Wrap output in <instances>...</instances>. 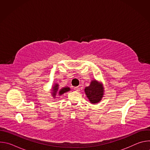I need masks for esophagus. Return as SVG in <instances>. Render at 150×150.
I'll list each match as a JSON object with an SVG mask.
<instances>
[{"label":"esophagus","mask_w":150,"mask_h":150,"mask_svg":"<svg viewBox=\"0 0 150 150\" xmlns=\"http://www.w3.org/2000/svg\"><path fill=\"white\" fill-rule=\"evenodd\" d=\"M74 90L76 91H79V87H74Z\"/></svg>","instance_id":"34e87169"}]
</instances>
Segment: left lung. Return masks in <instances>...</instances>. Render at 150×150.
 Wrapping results in <instances>:
<instances>
[{"label":"left lung","mask_w":150,"mask_h":150,"mask_svg":"<svg viewBox=\"0 0 150 150\" xmlns=\"http://www.w3.org/2000/svg\"><path fill=\"white\" fill-rule=\"evenodd\" d=\"M84 91L90 103L93 104L100 102L104 95V88L102 83L95 79L91 82L90 86L85 87Z\"/></svg>","instance_id":"8db88e82"}]
</instances>
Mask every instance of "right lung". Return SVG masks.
I'll list each match as a JSON object with an SVG mask.
<instances>
[{"label":"right lung","instance_id":"add662e5","mask_svg":"<svg viewBox=\"0 0 150 150\" xmlns=\"http://www.w3.org/2000/svg\"><path fill=\"white\" fill-rule=\"evenodd\" d=\"M59 85L57 83H55L54 85V86L52 88V96L53 97H54L56 96V94H59V95H62L63 94H64L65 93H67L69 91L71 90L70 88L68 87H63L62 88V89H60L59 91Z\"/></svg>","mask_w":150,"mask_h":150}]
</instances>
